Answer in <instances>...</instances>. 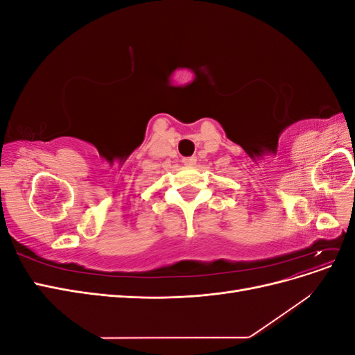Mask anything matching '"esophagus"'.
<instances>
[{
	"label": "esophagus",
	"mask_w": 355,
	"mask_h": 355,
	"mask_svg": "<svg viewBox=\"0 0 355 355\" xmlns=\"http://www.w3.org/2000/svg\"><path fill=\"white\" fill-rule=\"evenodd\" d=\"M182 163H184L188 167H192V166L197 164V158L196 157H184V158H182Z\"/></svg>",
	"instance_id": "esophagus-1"
}]
</instances>
